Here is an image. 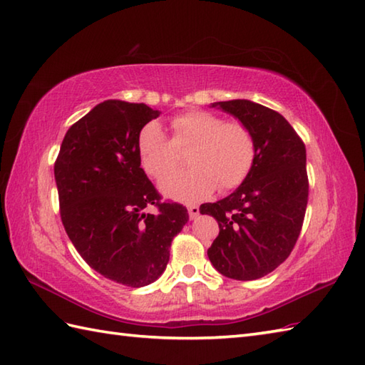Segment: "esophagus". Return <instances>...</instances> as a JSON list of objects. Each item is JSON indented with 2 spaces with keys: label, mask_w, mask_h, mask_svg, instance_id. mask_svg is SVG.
Instances as JSON below:
<instances>
[{
  "label": "esophagus",
  "mask_w": 365,
  "mask_h": 365,
  "mask_svg": "<svg viewBox=\"0 0 365 365\" xmlns=\"http://www.w3.org/2000/svg\"><path fill=\"white\" fill-rule=\"evenodd\" d=\"M188 213H190V220H196L199 216V207L197 205H190Z\"/></svg>",
  "instance_id": "1"
}]
</instances>
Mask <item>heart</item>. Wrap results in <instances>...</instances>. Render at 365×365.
<instances>
[{
	"label": "heart",
	"mask_w": 365,
	"mask_h": 365,
	"mask_svg": "<svg viewBox=\"0 0 365 365\" xmlns=\"http://www.w3.org/2000/svg\"><path fill=\"white\" fill-rule=\"evenodd\" d=\"M168 138L157 120L138 133V155L147 175L160 178L178 164V150L187 148L190 170L161 178L163 195L183 202H199L218 187L229 191L242 185L255 160L252 131L240 120H224L207 110H190L169 122Z\"/></svg>",
	"instance_id": "1"
}]
</instances>
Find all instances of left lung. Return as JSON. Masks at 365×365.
<instances>
[{
	"instance_id": "1",
	"label": "left lung",
	"mask_w": 365,
	"mask_h": 365,
	"mask_svg": "<svg viewBox=\"0 0 365 365\" xmlns=\"http://www.w3.org/2000/svg\"><path fill=\"white\" fill-rule=\"evenodd\" d=\"M212 106L252 131L255 160L230 196L200 207L220 226L207 254L221 274L254 281L276 269L297 245L309 196L306 145L284 115L267 106L251 100Z\"/></svg>"
}]
</instances>
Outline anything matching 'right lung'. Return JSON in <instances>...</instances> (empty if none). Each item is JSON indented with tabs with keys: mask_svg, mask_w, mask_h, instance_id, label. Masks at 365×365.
I'll return each instance as SVG.
<instances>
[{
	"mask_svg": "<svg viewBox=\"0 0 365 365\" xmlns=\"http://www.w3.org/2000/svg\"><path fill=\"white\" fill-rule=\"evenodd\" d=\"M158 115L144 103L106 100L67 130L54 163L61 221L75 250L127 287L157 281L188 221L187 207L161 202L139 161V130Z\"/></svg>",
	"mask_w": 365,
	"mask_h": 365,
	"instance_id": "obj_1",
	"label": "right lung"
}]
</instances>
